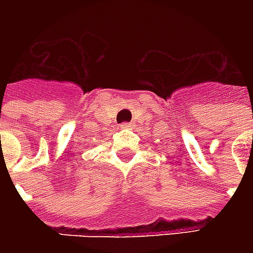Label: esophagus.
<instances>
[{
    "mask_svg": "<svg viewBox=\"0 0 253 253\" xmlns=\"http://www.w3.org/2000/svg\"><path fill=\"white\" fill-rule=\"evenodd\" d=\"M131 126H132L131 123H122L121 128H130Z\"/></svg>",
    "mask_w": 253,
    "mask_h": 253,
    "instance_id": "esophagus-1",
    "label": "esophagus"
}]
</instances>
